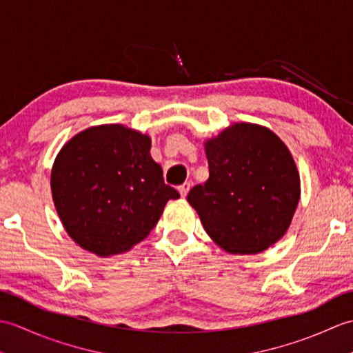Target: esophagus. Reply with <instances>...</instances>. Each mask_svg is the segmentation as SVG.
<instances>
[{
	"label": "esophagus",
	"instance_id": "34e87169",
	"mask_svg": "<svg viewBox=\"0 0 353 353\" xmlns=\"http://www.w3.org/2000/svg\"><path fill=\"white\" fill-rule=\"evenodd\" d=\"M190 188H191V183H188V182H185L183 185L179 186V192H181V196H182L183 199L186 197V194H188Z\"/></svg>",
	"mask_w": 353,
	"mask_h": 353
}]
</instances>
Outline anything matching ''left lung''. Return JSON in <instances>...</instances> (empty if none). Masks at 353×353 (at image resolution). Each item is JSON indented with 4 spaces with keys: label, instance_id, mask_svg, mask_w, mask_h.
<instances>
[{
    "label": "left lung",
    "instance_id": "obj_1",
    "mask_svg": "<svg viewBox=\"0 0 353 353\" xmlns=\"http://www.w3.org/2000/svg\"><path fill=\"white\" fill-rule=\"evenodd\" d=\"M209 179L190 191L206 234L223 250L254 254L285 235L301 199L288 147L267 127L236 123L205 142Z\"/></svg>",
    "mask_w": 353,
    "mask_h": 353
}]
</instances>
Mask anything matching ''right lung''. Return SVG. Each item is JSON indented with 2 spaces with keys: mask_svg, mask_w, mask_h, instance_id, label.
I'll return each mask as SVG.
<instances>
[{
  "mask_svg": "<svg viewBox=\"0 0 353 353\" xmlns=\"http://www.w3.org/2000/svg\"><path fill=\"white\" fill-rule=\"evenodd\" d=\"M150 147L147 134L104 124L77 133L59 152L52 200L81 249L101 258L129 252L152 232L167 201L181 197L165 185Z\"/></svg>",
  "mask_w": 353,
  "mask_h": 353,
  "instance_id": "1",
  "label": "right lung"
}]
</instances>
